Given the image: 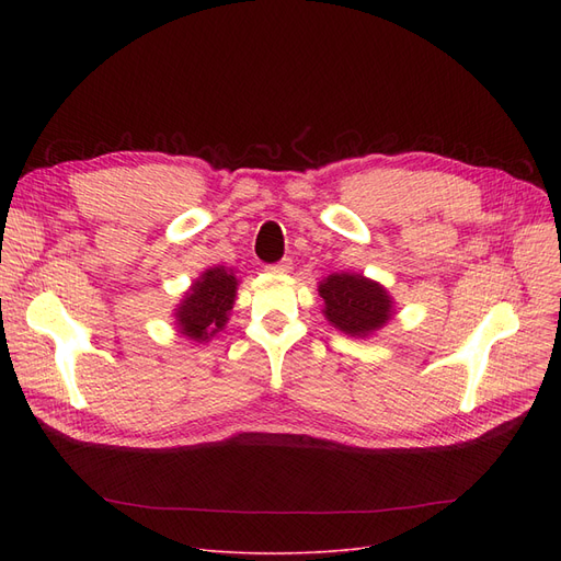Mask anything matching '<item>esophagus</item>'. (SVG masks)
Masks as SVG:
<instances>
[{"label": "esophagus", "mask_w": 561, "mask_h": 561, "mask_svg": "<svg viewBox=\"0 0 561 561\" xmlns=\"http://www.w3.org/2000/svg\"><path fill=\"white\" fill-rule=\"evenodd\" d=\"M290 268H293V260H280L278 264H271V266H266V271H271V274H290Z\"/></svg>", "instance_id": "esophagus-1"}]
</instances>
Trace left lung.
I'll return each instance as SVG.
<instances>
[{
  "label": "left lung",
  "instance_id": "8db88e82",
  "mask_svg": "<svg viewBox=\"0 0 561 561\" xmlns=\"http://www.w3.org/2000/svg\"><path fill=\"white\" fill-rule=\"evenodd\" d=\"M322 297V316L339 332L355 339H367L396 316V299L386 287L365 274L339 271L318 283Z\"/></svg>",
  "mask_w": 561,
  "mask_h": 561
}]
</instances>
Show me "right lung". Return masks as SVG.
I'll list each match as a JSON object with an SVG mask.
<instances>
[{"label":"right lung","instance_id":"right-lung-1","mask_svg":"<svg viewBox=\"0 0 561 561\" xmlns=\"http://www.w3.org/2000/svg\"><path fill=\"white\" fill-rule=\"evenodd\" d=\"M239 278L229 266H210L190 285L173 309L175 330L194 344H206L222 332L239 293Z\"/></svg>","mask_w":561,"mask_h":561}]
</instances>
